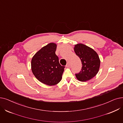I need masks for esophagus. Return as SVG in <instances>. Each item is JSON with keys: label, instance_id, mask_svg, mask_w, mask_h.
Listing matches in <instances>:
<instances>
[{"label": "esophagus", "instance_id": "34e87169", "mask_svg": "<svg viewBox=\"0 0 123 123\" xmlns=\"http://www.w3.org/2000/svg\"><path fill=\"white\" fill-rule=\"evenodd\" d=\"M69 66H70V64H69V62H68V63H67L66 65V67H69Z\"/></svg>", "mask_w": 123, "mask_h": 123}]
</instances>
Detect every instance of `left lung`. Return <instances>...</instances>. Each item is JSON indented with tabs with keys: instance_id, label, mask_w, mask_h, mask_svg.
Segmentation results:
<instances>
[{
	"instance_id": "obj_1",
	"label": "left lung",
	"mask_w": 123,
	"mask_h": 123,
	"mask_svg": "<svg viewBox=\"0 0 123 123\" xmlns=\"http://www.w3.org/2000/svg\"><path fill=\"white\" fill-rule=\"evenodd\" d=\"M74 52L82 63L81 70L75 74L78 80L86 81L94 77L100 67V59L97 53L92 48L82 44L75 45Z\"/></svg>"
}]
</instances>
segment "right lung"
Instances as JSON below:
<instances>
[{"label": "right lung", "mask_w": 123, "mask_h": 123, "mask_svg": "<svg viewBox=\"0 0 123 123\" xmlns=\"http://www.w3.org/2000/svg\"><path fill=\"white\" fill-rule=\"evenodd\" d=\"M57 45L51 43L41 48L32 58L31 71L36 78L48 85L59 82L65 66H61L55 54Z\"/></svg>", "instance_id": "add662e5"}]
</instances>
